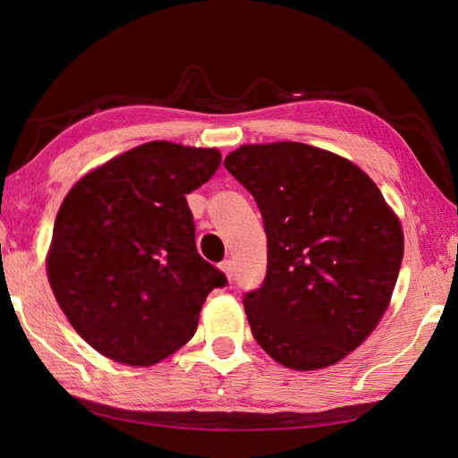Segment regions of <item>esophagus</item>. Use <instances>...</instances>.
Returning a JSON list of instances; mask_svg holds the SVG:
<instances>
[{
  "mask_svg": "<svg viewBox=\"0 0 458 458\" xmlns=\"http://www.w3.org/2000/svg\"><path fill=\"white\" fill-rule=\"evenodd\" d=\"M220 271H222V274L226 276L228 279H232V271H234V266H232L230 259H224L222 264H220Z\"/></svg>",
  "mask_w": 458,
  "mask_h": 458,
  "instance_id": "34e87169",
  "label": "esophagus"
}]
</instances>
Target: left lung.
Masks as SVG:
<instances>
[{
  "instance_id": "1",
  "label": "left lung",
  "mask_w": 458,
  "mask_h": 458,
  "mask_svg": "<svg viewBox=\"0 0 458 458\" xmlns=\"http://www.w3.org/2000/svg\"><path fill=\"white\" fill-rule=\"evenodd\" d=\"M224 167L254 194L267 236L266 281L244 297L251 335L285 368L336 364L390 307L400 218L358 165L313 145H242Z\"/></svg>"
}]
</instances>
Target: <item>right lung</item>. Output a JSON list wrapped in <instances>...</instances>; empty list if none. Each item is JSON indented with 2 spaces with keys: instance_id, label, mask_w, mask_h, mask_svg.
I'll list each match as a JSON object with an SVG mask.
<instances>
[{
  "instance_id": "right-lung-1",
  "label": "right lung",
  "mask_w": 458,
  "mask_h": 458,
  "mask_svg": "<svg viewBox=\"0 0 458 458\" xmlns=\"http://www.w3.org/2000/svg\"><path fill=\"white\" fill-rule=\"evenodd\" d=\"M216 148L149 141L72 184L58 208L47 277L86 343L153 366L192 338L222 271L194 244L187 194L220 167Z\"/></svg>"
}]
</instances>
